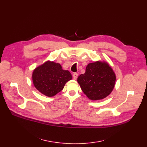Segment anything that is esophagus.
I'll use <instances>...</instances> for the list:
<instances>
[{
	"mask_svg": "<svg viewBox=\"0 0 147 147\" xmlns=\"http://www.w3.org/2000/svg\"><path fill=\"white\" fill-rule=\"evenodd\" d=\"M78 74L77 73H74L73 74V79L74 80H76L77 78V77H78Z\"/></svg>",
	"mask_w": 147,
	"mask_h": 147,
	"instance_id": "obj_1",
	"label": "esophagus"
}]
</instances>
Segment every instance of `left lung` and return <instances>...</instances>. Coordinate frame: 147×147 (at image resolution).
Here are the masks:
<instances>
[{
	"label": "left lung",
	"mask_w": 147,
	"mask_h": 147,
	"mask_svg": "<svg viewBox=\"0 0 147 147\" xmlns=\"http://www.w3.org/2000/svg\"><path fill=\"white\" fill-rule=\"evenodd\" d=\"M115 74L108 63L98 61L89 63L85 73L77 78L83 92L93 100L109 95L115 87Z\"/></svg>",
	"instance_id": "left-lung-1"
}]
</instances>
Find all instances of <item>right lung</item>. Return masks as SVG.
Segmentation results:
<instances>
[{
  "label": "right lung",
  "instance_id": "add662e5",
  "mask_svg": "<svg viewBox=\"0 0 147 147\" xmlns=\"http://www.w3.org/2000/svg\"><path fill=\"white\" fill-rule=\"evenodd\" d=\"M72 79L68 70H63L61 65L48 61L36 68L32 73L35 87L47 96H53L63 89L65 84Z\"/></svg>",
  "mask_w": 147,
  "mask_h": 147
}]
</instances>
